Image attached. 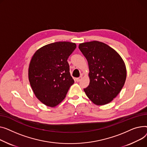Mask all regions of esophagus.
Here are the masks:
<instances>
[{"label":"esophagus","mask_w":147,"mask_h":147,"mask_svg":"<svg viewBox=\"0 0 147 147\" xmlns=\"http://www.w3.org/2000/svg\"><path fill=\"white\" fill-rule=\"evenodd\" d=\"M82 79V76H80L79 78H77L76 79V81L77 82H80V81H81V80Z\"/></svg>","instance_id":"esophagus-1"}]
</instances>
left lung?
Here are the masks:
<instances>
[{
  "instance_id": "obj_1",
  "label": "left lung",
  "mask_w": 147,
  "mask_h": 147,
  "mask_svg": "<svg viewBox=\"0 0 147 147\" xmlns=\"http://www.w3.org/2000/svg\"><path fill=\"white\" fill-rule=\"evenodd\" d=\"M79 49L90 69V84L84 90L94 104L106 105L117 96L125 84L126 69L123 60L114 49L102 42L81 43Z\"/></svg>"
}]
</instances>
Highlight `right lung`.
Returning a JSON list of instances; mask_svg holds the SVG:
<instances>
[{
	"instance_id": "obj_1",
	"label": "right lung",
	"mask_w": 147,
	"mask_h": 147,
	"mask_svg": "<svg viewBox=\"0 0 147 147\" xmlns=\"http://www.w3.org/2000/svg\"><path fill=\"white\" fill-rule=\"evenodd\" d=\"M76 47L75 43L56 42L42 47L33 55L29 81L34 94L45 105H58L74 83L67 59Z\"/></svg>"
}]
</instances>
